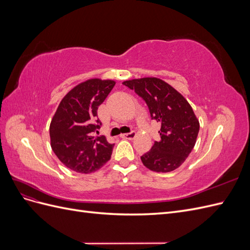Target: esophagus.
Masks as SVG:
<instances>
[{
	"label": "esophagus",
	"mask_w": 250,
	"mask_h": 250,
	"mask_svg": "<svg viewBox=\"0 0 250 250\" xmlns=\"http://www.w3.org/2000/svg\"><path fill=\"white\" fill-rule=\"evenodd\" d=\"M121 138L127 139V140H132V139L135 138V132L131 131V132H128V133H123V134H121Z\"/></svg>",
	"instance_id": "esophagus-1"
}]
</instances>
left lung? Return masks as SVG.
Returning a JSON list of instances; mask_svg holds the SVG:
<instances>
[{"instance_id":"left-lung-1","label":"left lung","mask_w":250,"mask_h":250,"mask_svg":"<svg viewBox=\"0 0 250 250\" xmlns=\"http://www.w3.org/2000/svg\"><path fill=\"white\" fill-rule=\"evenodd\" d=\"M123 84L146 102L150 117L162 124L161 140L141 156L145 167L155 172L177 169L193 150L199 122L191 105L165 81L148 77L124 81Z\"/></svg>"}]
</instances>
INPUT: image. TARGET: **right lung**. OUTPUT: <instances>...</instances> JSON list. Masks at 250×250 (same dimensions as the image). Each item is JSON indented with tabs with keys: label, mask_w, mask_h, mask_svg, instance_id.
Returning a JSON list of instances; mask_svg holds the SVG:
<instances>
[{
	"label": "right lung",
	"mask_w": 250,
	"mask_h": 250,
	"mask_svg": "<svg viewBox=\"0 0 250 250\" xmlns=\"http://www.w3.org/2000/svg\"><path fill=\"white\" fill-rule=\"evenodd\" d=\"M112 80L89 79L67 93L50 125L51 147L66 168L92 173L110 160L115 144L104 135L95 137L102 125L98 106L115 86Z\"/></svg>",
	"instance_id": "right-lung-1"
}]
</instances>
